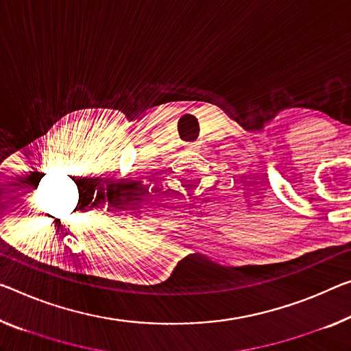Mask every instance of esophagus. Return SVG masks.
Here are the masks:
<instances>
[{"instance_id": "esophagus-1", "label": "esophagus", "mask_w": 351, "mask_h": 351, "mask_svg": "<svg viewBox=\"0 0 351 351\" xmlns=\"http://www.w3.org/2000/svg\"><path fill=\"white\" fill-rule=\"evenodd\" d=\"M186 149L188 150H196L197 149V143H188L186 144Z\"/></svg>"}]
</instances>
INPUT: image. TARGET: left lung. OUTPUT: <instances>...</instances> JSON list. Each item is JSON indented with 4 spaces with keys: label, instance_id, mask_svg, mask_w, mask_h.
<instances>
[{
    "label": "left lung",
    "instance_id": "obj_1",
    "mask_svg": "<svg viewBox=\"0 0 351 351\" xmlns=\"http://www.w3.org/2000/svg\"><path fill=\"white\" fill-rule=\"evenodd\" d=\"M78 190H80V193H84L86 188H83V185H78Z\"/></svg>",
    "mask_w": 351,
    "mask_h": 351
}]
</instances>
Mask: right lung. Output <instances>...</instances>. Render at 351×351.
Here are the masks:
<instances>
[{
	"instance_id": "right-lung-1",
	"label": "right lung",
	"mask_w": 351,
	"mask_h": 351,
	"mask_svg": "<svg viewBox=\"0 0 351 351\" xmlns=\"http://www.w3.org/2000/svg\"><path fill=\"white\" fill-rule=\"evenodd\" d=\"M105 199V197H104ZM101 202H104V201H101ZM108 204H110V201H108Z\"/></svg>"
}]
</instances>
